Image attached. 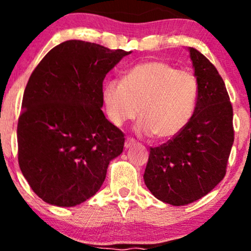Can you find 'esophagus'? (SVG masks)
<instances>
[{
  "label": "esophagus",
  "mask_w": 251,
  "mask_h": 251,
  "mask_svg": "<svg viewBox=\"0 0 251 251\" xmlns=\"http://www.w3.org/2000/svg\"><path fill=\"white\" fill-rule=\"evenodd\" d=\"M135 143H137V142H135L133 138H126V140H125V149L131 148V146H133Z\"/></svg>",
  "instance_id": "34e87169"
}]
</instances>
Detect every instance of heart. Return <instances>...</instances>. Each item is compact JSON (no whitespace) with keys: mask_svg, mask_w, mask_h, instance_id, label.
Wrapping results in <instances>:
<instances>
[{"mask_svg":"<svg viewBox=\"0 0 251 251\" xmlns=\"http://www.w3.org/2000/svg\"><path fill=\"white\" fill-rule=\"evenodd\" d=\"M198 83L190 72L179 71L165 61L142 62L124 75L111 80L102 89L106 116L122 126L139 116L138 129L158 139L180 133L191 120L197 103Z\"/></svg>","mask_w":251,"mask_h":251,"instance_id":"1","label":"heart"}]
</instances>
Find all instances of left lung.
Returning a JSON list of instances; mask_svg holds the SVG:
<instances>
[{
    "instance_id": "8db88e82",
    "label": "left lung",
    "mask_w": 251,
    "mask_h": 251,
    "mask_svg": "<svg viewBox=\"0 0 251 251\" xmlns=\"http://www.w3.org/2000/svg\"><path fill=\"white\" fill-rule=\"evenodd\" d=\"M198 83L196 108L185 128L151 148L144 180L151 194L171 205L208 195L223 179L234 144L232 106L223 79L203 54L189 48Z\"/></svg>"
}]
</instances>
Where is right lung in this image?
Wrapping results in <instances>:
<instances>
[{"mask_svg":"<svg viewBox=\"0 0 251 251\" xmlns=\"http://www.w3.org/2000/svg\"><path fill=\"white\" fill-rule=\"evenodd\" d=\"M131 51L70 40L46 54L25 86L19 165L46 203L75 206L101 188L125 138L101 111L106 74Z\"/></svg>","mask_w":251,"mask_h":251,"instance_id":"1","label":"right lung"}]
</instances>
